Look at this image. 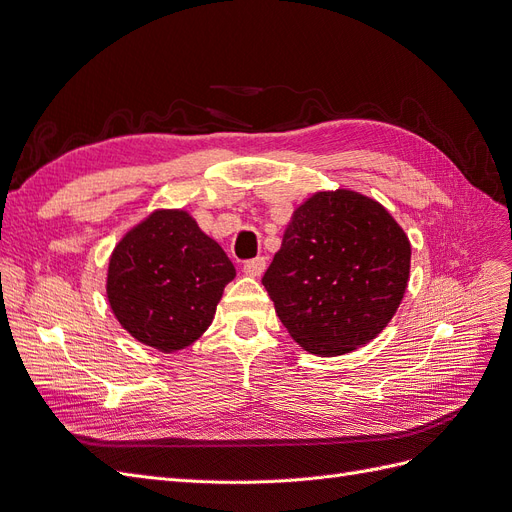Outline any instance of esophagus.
I'll use <instances>...</instances> for the list:
<instances>
[{
    "mask_svg": "<svg viewBox=\"0 0 512 512\" xmlns=\"http://www.w3.org/2000/svg\"><path fill=\"white\" fill-rule=\"evenodd\" d=\"M265 269H267V258H265V256L245 260V265H243V271H245L247 275H250V277L262 275V273H265Z\"/></svg>",
    "mask_w": 512,
    "mask_h": 512,
    "instance_id": "esophagus-1",
    "label": "esophagus"
}]
</instances>
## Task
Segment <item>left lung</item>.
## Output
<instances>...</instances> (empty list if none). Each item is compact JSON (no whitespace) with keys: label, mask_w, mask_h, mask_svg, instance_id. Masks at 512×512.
<instances>
[{"label":"left lung","mask_w":512,"mask_h":512,"mask_svg":"<svg viewBox=\"0 0 512 512\" xmlns=\"http://www.w3.org/2000/svg\"><path fill=\"white\" fill-rule=\"evenodd\" d=\"M408 275L410 241L389 211L337 190L294 211L262 284L294 342L335 356L371 342L389 324Z\"/></svg>","instance_id":"obj_1"}]
</instances>
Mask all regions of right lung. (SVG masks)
<instances>
[{"label":"right lung","mask_w":512,"mask_h":512,"mask_svg":"<svg viewBox=\"0 0 512 512\" xmlns=\"http://www.w3.org/2000/svg\"><path fill=\"white\" fill-rule=\"evenodd\" d=\"M235 267L185 211H156L119 241L108 262L113 314L160 352L194 344L215 316Z\"/></svg>","instance_id":"right-lung-1"}]
</instances>
